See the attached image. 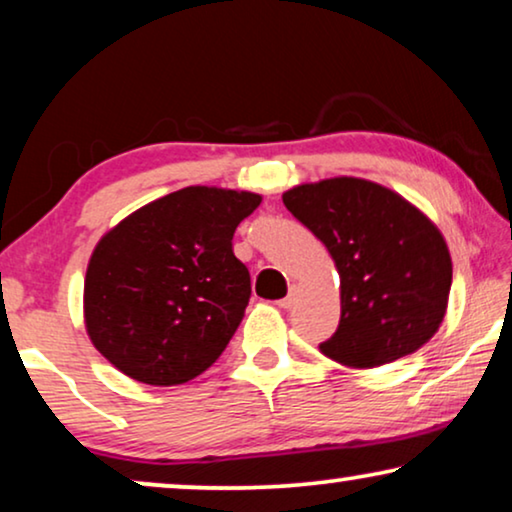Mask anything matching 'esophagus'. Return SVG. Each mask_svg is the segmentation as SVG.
<instances>
[{
	"label": "esophagus",
	"mask_w": 512,
	"mask_h": 512,
	"mask_svg": "<svg viewBox=\"0 0 512 512\" xmlns=\"http://www.w3.org/2000/svg\"><path fill=\"white\" fill-rule=\"evenodd\" d=\"M296 300H298V289H296V286H291V289H289V296L279 300V307H284V310H291V307L296 305Z\"/></svg>",
	"instance_id": "1"
}]
</instances>
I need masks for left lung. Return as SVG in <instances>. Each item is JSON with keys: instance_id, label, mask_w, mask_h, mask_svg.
Here are the masks:
<instances>
[{"instance_id": "left-lung-1", "label": "left lung", "mask_w": 512, "mask_h": 512, "mask_svg": "<svg viewBox=\"0 0 512 512\" xmlns=\"http://www.w3.org/2000/svg\"><path fill=\"white\" fill-rule=\"evenodd\" d=\"M282 200L340 272V324L321 354L373 368L431 340L445 317L452 261L440 230L417 207L354 177L296 186Z\"/></svg>"}]
</instances>
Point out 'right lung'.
Masks as SVG:
<instances>
[{
  "label": "right lung",
  "mask_w": 512,
  "mask_h": 512,
  "mask_svg": "<svg viewBox=\"0 0 512 512\" xmlns=\"http://www.w3.org/2000/svg\"><path fill=\"white\" fill-rule=\"evenodd\" d=\"M261 195L188 186L137 209L90 256L86 328L132 380L184 384L212 366L251 298L235 228Z\"/></svg>",
  "instance_id": "obj_1"
}]
</instances>
